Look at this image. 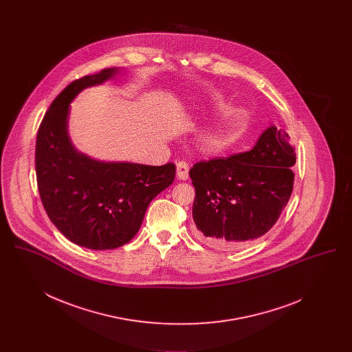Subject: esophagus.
<instances>
[{"mask_svg":"<svg viewBox=\"0 0 352 352\" xmlns=\"http://www.w3.org/2000/svg\"><path fill=\"white\" fill-rule=\"evenodd\" d=\"M177 177L178 179H182V181H186L188 178V165L184 161L177 164Z\"/></svg>","mask_w":352,"mask_h":352,"instance_id":"34e87169","label":"esophagus"}]
</instances>
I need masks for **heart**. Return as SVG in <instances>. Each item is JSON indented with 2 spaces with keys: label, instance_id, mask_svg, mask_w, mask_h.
<instances>
[{
  "label": "heart",
  "instance_id": "1",
  "mask_svg": "<svg viewBox=\"0 0 352 352\" xmlns=\"http://www.w3.org/2000/svg\"><path fill=\"white\" fill-rule=\"evenodd\" d=\"M224 133L218 129H208L204 133L201 134V142L204 146L210 148V149H215L219 148L223 141H224Z\"/></svg>",
  "mask_w": 352,
  "mask_h": 352
}]
</instances>
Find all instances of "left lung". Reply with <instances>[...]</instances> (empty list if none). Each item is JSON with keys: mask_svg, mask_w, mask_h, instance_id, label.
Listing matches in <instances>:
<instances>
[{"mask_svg": "<svg viewBox=\"0 0 352 352\" xmlns=\"http://www.w3.org/2000/svg\"><path fill=\"white\" fill-rule=\"evenodd\" d=\"M296 151L283 129L270 126L254 148L197 162L194 234L203 244L234 251L254 243L276 224L293 191Z\"/></svg>", "mask_w": 352, "mask_h": 352, "instance_id": "obj_1", "label": "left lung"}]
</instances>
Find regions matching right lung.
Listing matches in <instances>:
<instances>
[{
	"label": "right lung",
	"instance_id": "add662e5",
	"mask_svg": "<svg viewBox=\"0 0 352 352\" xmlns=\"http://www.w3.org/2000/svg\"><path fill=\"white\" fill-rule=\"evenodd\" d=\"M118 68L74 80L51 102L39 125L35 173L42 204L69 241L89 250H115L138 232L149 203L175 178V165L105 164L75 151L66 122L71 100Z\"/></svg>",
	"mask_w": 352,
	"mask_h": 352
}]
</instances>
